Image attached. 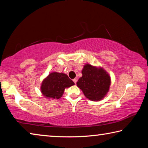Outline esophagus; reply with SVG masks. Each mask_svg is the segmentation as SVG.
I'll list each match as a JSON object with an SVG mask.
<instances>
[{"label": "esophagus", "instance_id": "esophagus-1", "mask_svg": "<svg viewBox=\"0 0 148 148\" xmlns=\"http://www.w3.org/2000/svg\"><path fill=\"white\" fill-rule=\"evenodd\" d=\"M73 82H74V84H76V82H77V79H76V78L74 79H73Z\"/></svg>", "mask_w": 148, "mask_h": 148}]
</instances>
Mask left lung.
Masks as SVG:
<instances>
[{
	"label": "left lung",
	"instance_id": "left-lung-1",
	"mask_svg": "<svg viewBox=\"0 0 148 148\" xmlns=\"http://www.w3.org/2000/svg\"><path fill=\"white\" fill-rule=\"evenodd\" d=\"M82 76L77 82V86L86 98L92 101L103 99L109 91L111 78L109 74L101 66L86 64L82 71Z\"/></svg>",
	"mask_w": 148,
	"mask_h": 148
}]
</instances>
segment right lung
<instances>
[{
    "mask_svg": "<svg viewBox=\"0 0 148 148\" xmlns=\"http://www.w3.org/2000/svg\"><path fill=\"white\" fill-rule=\"evenodd\" d=\"M74 84L66 74L53 72L43 79L40 91L47 99H59L63 95L64 89Z\"/></svg>",
    "mask_w": 148,
    "mask_h": 148,
    "instance_id": "right-lung-1",
    "label": "right lung"
}]
</instances>
